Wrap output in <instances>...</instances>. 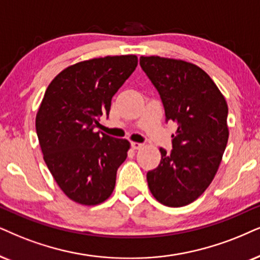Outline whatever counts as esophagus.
<instances>
[{"instance_id":"esophagus-1","label":"esophagus","mask_w":260,"mask_h":260,"mask_svg":"<svg viewBox=\"0 0 260 260\" xmlns=\"http://www.w3.org/2000/svg\"><path fill=\"white\" fill-rule=\"evenodd\" d=\"M132 147L134 150H140L144 147V144L143 143H132Z\"/></svg>"}]
</instances>
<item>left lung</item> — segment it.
I'll list each match as a JSON object with an SVG mask.
<instances>
[{
	"mask_svg": "<svg viewBox=\"0 0 260 260\" xmlns=\"http://www.w3.org/2000/svg\"><path fill=\"white\" fill-rule=\"evenodd\" d=\"M140 67L174 121L173 149L160 147V163L146 174L152 196L180 208L203 194L215 177L228 143V106L212 79L198 66L174 58L141 56Z\"/></svg>",
	"mask_w": 260,
	"mask_h": 260,
	"instance_id": "left-lung-1",
	"label": "left lung"
}]
</instances>
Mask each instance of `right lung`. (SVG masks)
I'll use <instances>...</instances> for the list:
<instances>
[{
	"label": "right lung",
	"mask_w": 260,
	"mask_h": 260,
	"mask_svg": "<svg viewBox=\"0 0 260 260\" xmlns=\"http://www.w3.org/2000/svg\"><path fill=\"white\" fill-rule=\"evenodd\" d=\"M138 64L136 55L92 58L70 66L49 84L36 131L44 160L68 198L97 205L113 193L129 143L102 133V115Z\"/></svg>",
	"instance_id": "obj_1"
}]
</instances>
